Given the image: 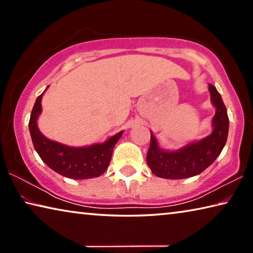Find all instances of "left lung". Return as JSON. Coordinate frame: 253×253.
I'll return each mask as SVG.
<instances>
[{
    "instance_id": "left-lung-1",
    "label": "left lung",
    "mask_w": 253,
    "mask_h": 253,
    "mask_svg": "<svg viewBox=\"0 0 253 253\" xmlns=\"http://www.w3.org/2000/svg\"><path fill=\"white\" fill-rule=\"evenodd\" d=\"M209 91L215 107V115L212 122L213 131L205 138L169 152L160 148L155 136L151 132L146 161L156 176L169 179L195 176L208 169L221 154L228 138L229 117L221 95L213 84H209Z\"/></svg>"
}]
</instances>
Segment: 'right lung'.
Here are the masks:
<instances>
[{
	"label": "right lung",
	"instance_id": "add662e5",
	"mask_svg": "<svg viewBox=\"0 0 253 253\" xmlns=\"http://www.w3.org/2000/svg\"><path fill=\"white\" fill-rule=\"evenodd\" d=\"M37 98L29 122L33 146L51 169L63 176L74 179L98 177L108 168L111 155L123 131L110 137L102 144L90 145L87 147H70L46 138L38 128V117L42 110V96Z\"/></svg>",
	"mask_w": 253,
	"mask_h": 253
}]
</instances>
